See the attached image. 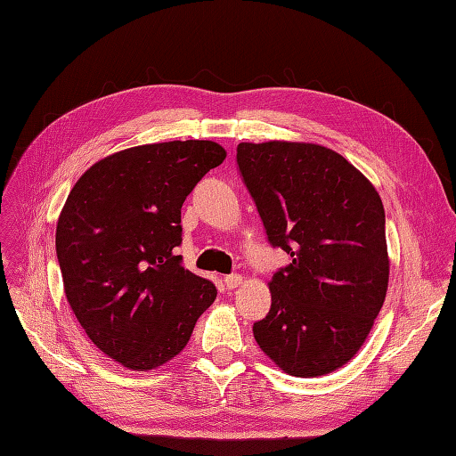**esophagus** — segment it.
<instances>
[{"mask_svg":"<svg viewBox=\"0 0 456 456\" xmlns=\"http://www.w3.org/2000/svg\"><path fill=\"white\" fill-rule=\"evenodd\" d=\"M224 283H225L227 289H237V287L242 285V277L239 273H232V275H227L224 279Z\"/></svg>","mask_w":456,"mask_h":456,"instance_id":"1","label":"esophagus"}]
</instances>
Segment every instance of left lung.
<instances>
[{
    "instance_id": "8db88e82",
    "label": "left lung",
    "mask_w": 456,
    "mask_h": 456,
    "mask_svg": "<svg viewBox=\"0 0 456 456\" xmlns=\"http://www.w3.org/2000/svg\"><path fill=\"white\" fill-rule=\"evenodd\" d=\"M240 175L267 240L290 254L254 339L289 376L318 378L364 345L389 285L385 212L353 163L312 142H240Z\"/></svg>"
}]
</instances>
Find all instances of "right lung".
Segmentation results:
<instances>
[{"label": "right lung", "mask_w": 456, "mask_h": 456, "mask_svg": "<svg viewBox=\"0 0 456 456\" xmlns=\"http://www.w3.org/2000/svg\"><path fill=\"white\" fill-rule=\"evenodd\" d=\"M227 151L212 140L126 148L85 171L57 219L69 306L88 339L133 371L177 356L216 285L181 265V208Z\"/></svg>", "instance_id": "add662e5"}]
</instances>
